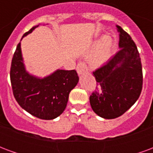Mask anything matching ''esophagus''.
<instances>
[{
    "label": "esophagus",
    "instance_id": "1",
    "mask_svg": "<svg viewBox=\"0 0 153 153\" xmlns=\"http://www.w3.org/2000/svg\"><path fill=\"white\" fill-rule=\"evenodd\" d=\"M77 73L79 74H82L86 73L88 71V67H87L86 64L83 62V61H79L78 65H77Z\"/></svg>",
    "mask_w": 153,
    "mask_h": 153
}]
</instances>
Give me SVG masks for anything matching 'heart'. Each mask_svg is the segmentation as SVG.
<instances>
[{
    "label": "heart",
    "instance_id": "obj_1",
    "mask_svg": "<svg viewBox=\"0 0 153 153\" xmlns=\"http://www.w3.org/2000/svg\"><path fill=\"white\" fill-rule=\"evenodd\" d=\"M111 46V38L106 37L103 39L102 43L100 44L99 48L96 51V53L91 57L90 59L91 64L94 66H99L102 64L104 63L108 57Z\"/></svg>",
    "mask_w": 153,
    "mask_h": 153
}]
</instances>
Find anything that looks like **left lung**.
<instances>
[{
  "instance_id": "left-lung-1",
  "label": "left lung",
  "mask_w": 153,
  "mask_h": 153,
  "mask_svg": "<svg viewBox=\"0 0 153 153\" xmlns=\"http://www.w3.org/2000/svg\"><path fill=\"white\" fill-rule=\"evenodd\" d=\"M121 48L106 65L93 72L96 90L90 105L97 115L115 119L127 111L138 100L143 88V70L138 48L131 37L116 25Z\"/></svg>"
}]
</instances>
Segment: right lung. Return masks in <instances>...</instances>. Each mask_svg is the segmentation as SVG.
Listing matches in <instances>:
<instances>
[{"mask_svg": "<svg viewBox=\"0 0 153 153\" xmlns=\"http://www.w3.org/2000/svg\"><path fill=\"white\" fill-rule=\"evenodd\" d=\"M37 27L38 25L25 33L23 38ZM10 74L13 94L19 105L42 120H53L63 113L70 91L79 82L74 70H57L42 79L28 74L24 64L20 42L12 58Z\"/></svg>", "mask_w": 153, "mask_h": 153, "instance_id": "right-lung-1", "label": "right lung"}]
</instances>
